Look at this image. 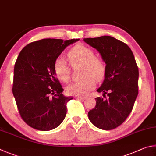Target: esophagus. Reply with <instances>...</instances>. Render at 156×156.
Wrapping results in <instances>:
<instances>
[{
	"label": "esophagus",
	"mask_w": 156,
	"mask_h": 156,
	"mask_svg": "<svg viewBox=\"0 0 156 156\" xmlns=\"http://www.w3.org/2000/svg\"><path fill=\"white\" fill-rule=\"evenodd\" d=\"M76 99H79V100H81V101H83V100H86V97H76Z\"/></svg>",
	"instance_id": "34e87169"
}]
</instances>
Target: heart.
<instances>
[{"label":"heart","instance_id":"obj_1","mask_svg":"<svg viewBox=\"0 0 156 156\" xmlns=\"http://www.w3.org/2000/svg\"><path fill=\"white\" fill-rule=\"evenodd\" d=\"M68 59L73 66L82 65V80L70 84L66 88L68 94L83 97L88 94L96 86V80H101L105 73L104 63L95 57L94 51L86 46L77 44L70 49L68 53ZM54 70L60 80L67 82L70 76V69L67 62L62 57L57 58L54 64Z\"/></svg>","mask_w":156,"mask_h":156}]
</instances>
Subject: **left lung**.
<instances>
[{
    "instance_id": "8db88e82",
    "label": "left lung",
    "mask_w": 156,
    "mask_h": 156,
    "mask_svg": "<svg viewBox=\"0 0 156 156\" xmlns=\"http://www.w3.org/2000/svg\"><path fill=\"white\" fill-rule=\"evenodd\" d=\"M83 41L96 48L105 63V79L98 92L96 106L88 112L94 126L104 130L115 129L132 112L138 94V68L131 48L113 37L105 35L84 38Z\"/></svg>"
}]
</instances>
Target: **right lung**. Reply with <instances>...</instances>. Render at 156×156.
Returning a JSON list of instances; mask_svg holds the SVG:
<instances>
[{
	"mask_svg": "<svg viewBox=\"0 0 156 156\" xmlns=\"http://www.w3.org/2000/svg\"><path fill=\"white\" fill-rule=\"evenodd\" d=\"M80 39H43L27 44L16 60L12 92L23 121L34 129L49 131L66 114L65 97L54 70L55 62L68 46Z\"/></svg>",
	"mask_w": 156,
	"mask_h": 156,
	"instance_id": "1",
	"label": "right lung"
}]
</instances>
